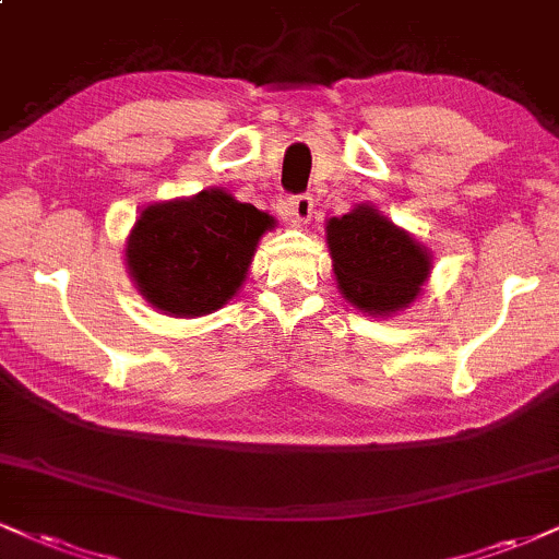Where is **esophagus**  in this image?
Wrapping results in <instances>:
<instances>
[{
	"mask_svg": "<svg viewBox=\"0 0 559 559\" xmlns=\"http://www.w3.org/2000/svg\"><path fill=\"white\" fill-rule=\"evenodd\" d=\"M312 198L309 194H294V198L286 200V213L292 218L294 226H305L312 218Z\"/></svg>",
	"mask_w": 559,
	"mask_h": 559,
	"instance_id": "obj_1",
	"label": "esophagus"
}]
</instances>
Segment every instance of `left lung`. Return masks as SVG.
Here are the masks:
<instances>
[{
	"label": "left lung",
	"mask_w": 559,
	"mask_h": 559,
	"mask_svg": "<svg viewBox=\"0 0 559 559\" xmlns=\"http://www.w3.org/2000/svg\"><path fill=\"white\" fill-rule=\"evenodd\" d=\"M325 234L341 294L369 314L408 307L429 278L432 254L427 247L372 205H356L331 218Z\"/></svg>",
	"instance_id": "left-lung-1"
}]
</instances>
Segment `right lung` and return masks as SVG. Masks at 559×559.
<instances>
[{
    "label": "right lung",
    "mask_w": 559,
    "mask_h": 559,
    "mask_svg": "<svg viewBox=\"0 0 559 559\" xmlns=\"http://www.w3.org/2000/svg\"><path fill=\"white\" fill-rule=\"evenodd\" d=\"M273 215L224 190L147 205L127 237V271L153 307L171 318H200L245 284Z\"/></svg>",
    "instance_id": "right-lung-1"
}]
</instances>
